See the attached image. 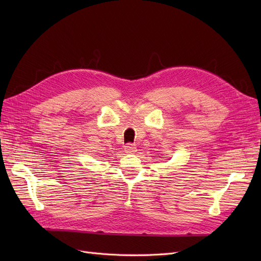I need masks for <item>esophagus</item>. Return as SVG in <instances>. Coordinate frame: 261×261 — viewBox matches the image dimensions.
Instances as JSON below:
<instances>
[{
    "label": "esophagus",
    "mask_w": 261,
    "mask_h": 261,
    "mask_svg": "<svg viewBox=\"0 0 261 261\" xmlns=\"http://www.w3.org/2000/svg\"><path fill=\"white\" fill-rule=\"evenodd\" d=\"M124 149H125V151L128 152V153H133V152L136 151V147H135V145H133V144L125 145Z\"/></svg>",
    "instance_id": "1"
}]
</instances>
